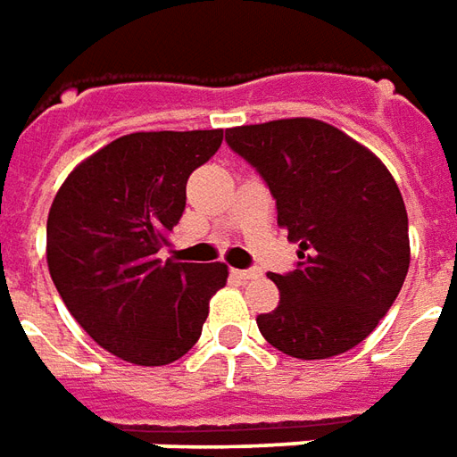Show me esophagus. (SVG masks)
Instances as JSON below:
<instances>
[{
  "label": "esophagus",
  "instance_id": "obj_1",
  "mask_svg": "<svg viewBox=\"0 0 457 457\" xmlns=\"http://www.w3.org/2000/svg\"><path fill=\"white\" fill-rule=\"evenodd\" d=\"M232 274H235L237 278H242V281H249V278L262 277V271H259V269H235Z\"/></svg>",
  "mask_w": 457,
  "mask_h": 457
}]
</instances>
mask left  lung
Masks as SVG:
<instances>
[{"label": "left lung", "instance_id": "1", "mask_svg": "<svg viewBox=\"0 0 457 457\" xmlns=\"http://www.w3.org/2000/svg\"><path fill=\"white\" fill-rule=\"evenodd\" d=\"M267 183L278 228L298 242L281 301L259 333L298 360L336 357L372 333L409 271V218L396 180L362 144L326 121L296 117L225 131Z\"/></svg>", "mask_w": 457, "mask_h": 457}]
</instances>
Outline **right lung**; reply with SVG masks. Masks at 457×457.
Instances as JSON below:
<instances>
[{"instance_id": "add662e5", "label": "right lung", "mask_w": 457, "mask_h": 457, "mask_svg": "<svg viewBox=\"0 0 457 457\" xmlns=\"http://www.w3.org/2000/svg\"><path fill=\"white\" fill-rule=\"evenodd\" d=\"M222 129L137 131L83 161L58 190L46 228L48 271L95 343L159 367L198 343L225 264L159 257L186 210V183Z\"/></svg>"}]
</instances>
